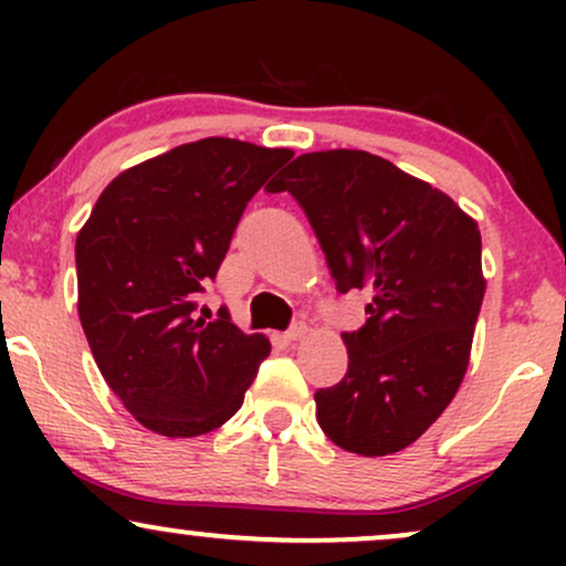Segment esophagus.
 Segmentation results:
<instances>
[{
    "label": "esophagus",
    "instance_id": "34e87169",
    "mask_svg": "<svg viewBox=\"0 0 566 566\" xmlns=\"http://www.w3.org/2000/svg\"><path fill=\"white\" fill-rule=\"evenodd\" d=\"M305 333H308V327H305V322H295V324H292V327L287 329V333H284V337H287L290 343H295V340H301V337H305Z\"/></svg>",
    "mask_w": 566,
    "mask_h": 566
}]
</instances>
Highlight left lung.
Here are the masks:
<instances>
[{"instance_id":"8db88e82","label":"left lung","mask_w":566,"mask_h":566,"mask_svg":"<svg viewBox=\"0 0 566 566\" xmlns=\"http://www.w3.org/2000/svg\"><path fill=\"white\" fill-rule=\"evenodd\" d=\"M290 191L337 292L367 290L369 319L343 333L348 373L316 391V420L346 452L380 458L418 441L458 394L482 308V233L444 191L354 148L303 154Z\"/></svg>"}]
</instances>
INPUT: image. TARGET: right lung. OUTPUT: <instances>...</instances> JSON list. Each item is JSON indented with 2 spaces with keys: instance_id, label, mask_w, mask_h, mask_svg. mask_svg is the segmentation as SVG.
I'll return each mask as SVG.
<instances>
[{
  "instance_id": "obj_1",
  "label": "right lung",
  "mask_w": 566,
  "mask_h": 566,
  "mask_svg": "<svg viewBox=\"0 0 566 566\" xmlns=\"http://www.w3.org/2000/svg\"><path fill=\"white\" fill-rule=\"evenodd\" d=\"M290 148L201 138L119 172L76 233L80 322L95 365L148 431L191 439L242 407L271 354L197 295L216 279L247 201ZM205 314V311H201Z\"/></svg>"
}]
</instances>
